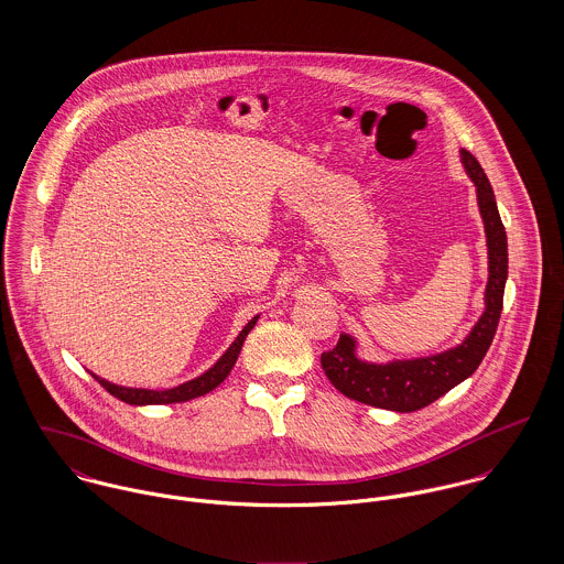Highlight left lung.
Wrapping results in <instances>:
<instances>
[{"mask_svg":"<svg viewBox=\"0 0 564 564\" xmlns=\"http://www.w3.org/2000/svg\"><path fill=\"white\" fill-rule=\"evenodd\" d=\"M460 159L471 182L476 184L488 247L484 315L458 347H452L436 356L393 360L387 365L360 360L356 356V340L349 334H340L336 347L323 351L322 367L334 389L356 402L395 412L421 410L427 403L443 398L463 380H467L480 367L492 343L497 323L501 317L503 289L508 278V241L492 186L480 162L467 150H460Z\"/></svg>","mask_w":564,"mask_h":564,"instance_id":"1","label":"left lung"}]
</instances>
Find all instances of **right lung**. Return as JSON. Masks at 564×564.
Listing matches in <instances>:
<instances>
[{"mask_svg": "<svg viewBox=\"0 0 564 564\" xmlns=\"http://www.w3.org/2000/svg\"><path fill=\"white\" fill-rule=\"evenodd\" d=\"M258 322V315L247 323L241 329V334L237 336V340L228 347V351L206 371L202 373L199 378L191 380V382H184L180 387H173V389H166V391H150V389H130V387H119V384H112L104 378H97L93 376L110 395H115L117 400L121 402L132 403V405H148V403H177L188 402V400H195L199 395H206L210 393L213 389H217L226 378L228 373L232 371L239 354H241L242 340L245 336L251 332V327Z\"/></svg>", "mask_w": 564, "mask_h": 564, "instance_id": "1", "label": "right lung"}]
</instances>
